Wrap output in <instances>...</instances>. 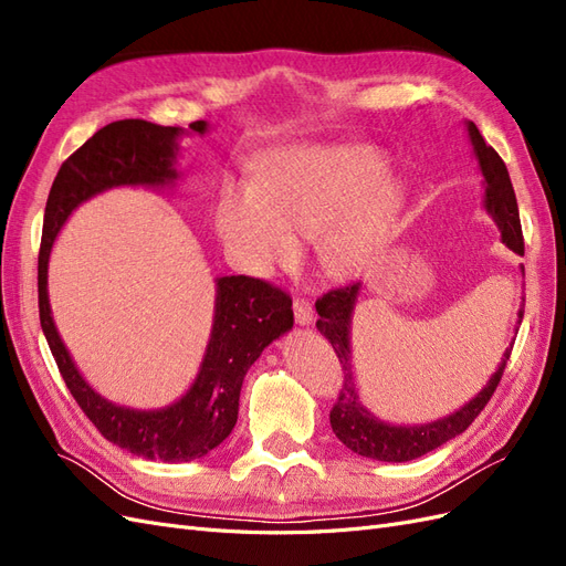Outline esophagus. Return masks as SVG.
Returning <instances> with one entry per match:
<instances>
[{"label": "esophagus", "instance_id": "1", "mask_svg": "<svg viewBox=\"0 0 566 566\" xmlns=\"http://www.w3.org/2000/svg\"><path fill=\"white\" fill-rule=\"evenodd\" d=\"M293 312H295V321L300 325H310L314 321V306L306 297H297L293 302Z\"/></svg>", "mask_w": 566, "mask_h": 566}]
</instances>
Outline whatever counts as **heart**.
<instances>
[{"label":"heart","mask_w":566,"mask_h":566,"mask_svg":"<svg viewBox=\"0 0 566 566\" xmlns=\"http://www.w3.org/2000/svg\"><path fill=\"white\" fill-rule=\"evenodd\" d=\"M382 169V153L373 146L287 148L256 172L254 184L221 188L219 238L254 273L293 264L300 238H314L328 276H356L385 250L399 214L401 184Z\"/></svg>","instance_id":"b5f03b06"}]
</instances>
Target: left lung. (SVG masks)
Returning a JSON list of instances; mask_svg holds the SVG:
<instances>
[{"label":"left lung","instance_id":"left-lung-1","mask_svg":"<svg viewBox=\"0 0 566 566\" xmlns=\"http://www.w3.org/2000/svg\"><path fill=\"white\" fill-rule=\"evenodd\" d=\"M468 134L474 148V156L479 160V169H482L484 175V208L493 217L495 224H499L503 243L512 252L524 254L517 198L507 175V167L499 153L484 142V136L479 134L474 123H468ZM358 290H361V283H349L345 287H335L331 293H325L323 297L316 300V328L331 342L342 364V370H345V385H342L337 401L331 410V427L335 437L345 443L349 451L364 458L382 462L416 460L439 449L441 443H447L449 439L465 432L474 422V418L482 413L503 378V370L507 366V358L515 342H512L510 349H505L503 361L499 370L491 375L486 387L479 391L472 401L458 408L455 413L424 424H389L370 413L361 403V397H358L356 389V375L352 366V314L356 306ZM522 316L524 310L517 312V325L522 323Z\"/></svg>","mask_w":566,"mask_h":566}]
</instances>
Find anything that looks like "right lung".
Here are the masks:
<instances>
[{
	"label": "right lung",
	"instance_id": "1",
	"mask_svg": "<svg viewBox=\"0 0 566 566\" xmlns=\"http://www.w3.org/2000/svg\"><path fill=\"white\" fill-rule=\"evenodd\" d=\"M188 129L205 134L210 125L196 119ZM181 134V127H163L146 119H117L84 142L61 165L51 184L38 260L40 323L67 389L84 416L115 447L163 462H188L208 455L231 434L245 373L264 347L293 328V300L262 279H217L212 333L191 389L165 408L134 410L104 399L80 375L51 316L46 269L51 245L65 219L84 200L115 186H172L179 177L175 163Z\"/></svg>",
	"mask_w": 566,
	"mask_h": 566
}]
</instances>
